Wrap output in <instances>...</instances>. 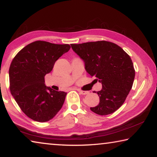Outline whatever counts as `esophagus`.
<instances>
[{
	"label": "esophagus",
	"mask_w": 157,
	"mask_h": 157,
	"mask_svg": "<svg viewBox=\"0 0 157 157\" xmlns=\"http://www.w3.org/2000/svg\"><path fill=\"white\" fill-rule=\"evenodd\" d=\"M78 91L79 93V94L82 95H86L89 94V91H82L80 89H78Z\"/></svg>",
	"instance_id": "obj_1"
}]
</instances>
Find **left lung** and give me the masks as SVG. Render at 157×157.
I'll list each match as a JSON object with an SVG mask.
<instances>
[{"mask_svg":"<svg viewBox=\"0 0 157 157\" xmlns=\"http://www.w3.org/2000/svg\"><path fill=\"white\" fill-rule=\"evenodd\" d=\"M71 46L83 60L86 72L102 84V89L95 92L100 97L99 104L91 110L101 116L113 113L132 89L135 70L131 58L118 45L106 41Z\"/></svg>","mask_w":157,"mask_h":157,"instance_id":"1","label":"left lung"}]
</instances>
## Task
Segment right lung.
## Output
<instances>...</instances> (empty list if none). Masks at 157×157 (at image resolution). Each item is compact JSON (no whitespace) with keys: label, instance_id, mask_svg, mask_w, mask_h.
<instances>
[{"label":"right lung","instance_id":"add662e5","mask_svg":"<svg viewBox=\"0 0 157 157\" xmlns=\"http://www.w3.org/2000/svg\"><path fill=\"white\" fill-rule=\"evenodd\" d=\"M70 48L68 44L36 41L13 59L9 69L10 92L23 112L33 120L48 121L62 107L67 94L46 86L44 78Z\"/></svg>","mask_w":157,"mask_h":157}]
</instances>
